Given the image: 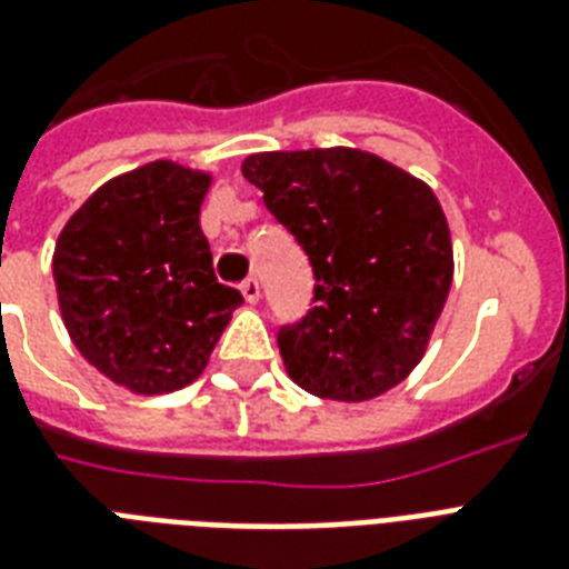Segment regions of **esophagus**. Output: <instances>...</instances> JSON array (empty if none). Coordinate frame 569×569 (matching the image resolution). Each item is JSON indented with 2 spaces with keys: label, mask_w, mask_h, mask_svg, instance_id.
Listing matches in <instances>:
<instances>
[{
  "label": "esophagus",
  "mask_w": 569,
  "mask_h": 569,
  "mask_svg": "<svg viewBox=\"0 0 569 569\" xmlns=\"http://www.w3.org/2000/svg\"><path fill=\"white\" fill-rule=\"evenodd\" d=\"M241 295H244V301L257 303L259 301V280L257 277H248V280H241Z\"/></svg>",
  "instance_id": "1"
}]
</instances>
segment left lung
I'll return each instance as SVG.
<instances>
[{
    "label": "left lung",
    "mask_w": 569,
    "mask_h": 569,
    "mask_svg": "<svg viewBox=\"0 0 569 569\" xmlns=\"http://www.w3.org/2000/svg\"><path fill=\"white\" fill-rule=\"evenodd\" d=\"M312 266V307L277 328L286 372L333 401H369L413 372L451 286L433 191L348 147L257 153L241 164Z\"/></svg>",
    "instance_id": "1"
}]
</instances>
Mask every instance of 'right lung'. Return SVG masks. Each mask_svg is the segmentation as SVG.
I'll list each match as a JSON object with an SVG mask.
<instances>
[{
  "instance_id": "obj_1",
  "label": "right lung",
  "mask_w": 569,
  "mask_h": 569,
  "mask_svg": "<svg viewBox=\"0 0 569 569\" xmlns=\"http://www.w3.org/2000/svg\"><path fill=\"white\" fill-rule=\"evenodd\" d=\"M206 189V173L150 162L93 191L56 241L70 339L106 378L141 396L189 387L244 301L214 277L200 230Z\"/></svg>"
}]
</instances>
